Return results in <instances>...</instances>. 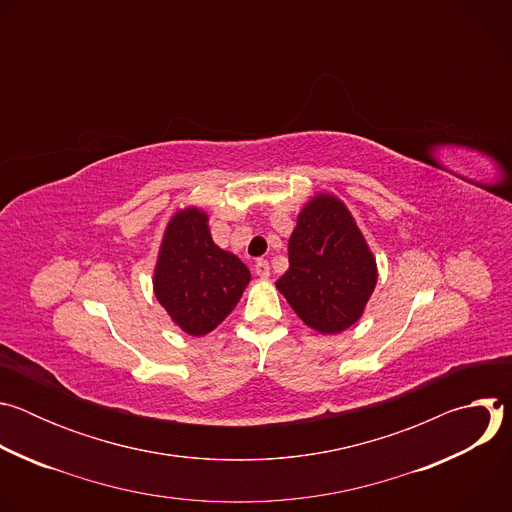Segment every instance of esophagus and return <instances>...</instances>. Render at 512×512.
<instances>
[{
  "label": "esophagus",
  "instance_id": "34e87169",
  "mask_svg": "<svg viewBox=\"0 0 512 512\" xmlns=\"http://www.w3.org/2000/svg\"><path fill=\"white\" fill-rule=\"evenodd\" d=\"M255 273L259 275V277H269V263L265 261V259H257V263H255Z\"/></svg>",
  "mask_w": 512,
  "mask_h": 512
}]
</instances>
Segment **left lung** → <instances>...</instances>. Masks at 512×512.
I'll list each match as a JSON object with an SVG mask.
<instances>
[{"label": "left lung", "instance_id": "left-lung-1", "mask_svg": "<svg viewBox=\"0 0 512 512\" xmlns=\"http://www.w3.org/2000/svg\"><path fill=\"white\" fill-rule=\"evenodd\" d=\"M289 269L277 289L322 334L350 328L367 306L377 265L346 206L328 194L310 200L289 237Z\"/></svg>", "mask_w": 512, "mask_h": 512}]
</instances>
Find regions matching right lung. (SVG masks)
Instances as JSON below:
<instances>
[{"label":"right lung","instance_id":"add662e5","mask_svg":"<svg viewBox=\"0 0 512 512\" xmlns=\"http://www.w3.org/2000/svg\"><path fill=\"white\" fill-rule=\"evenodd\" d=\"M251 279L245 263L218 249L198 208L178 212L168 223L154 289L158 302L190 336H204L221 324L241 300Z\"/></svg>","mask_w":512,"mask_h":512}]
</instances>
